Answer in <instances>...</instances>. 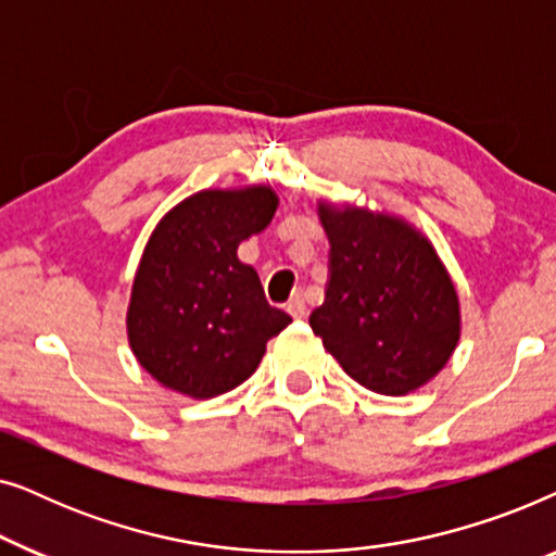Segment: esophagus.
I'll return each instance as SVG.
<instances>
[{
  "mask_svg": "<svg viewBox=\"0 0 556 556\" xmlns=\"http://www.w3.org/2000/svg\"><path fill=\"white\" fill-rule=\"evenodd\" d=\"M286 311H288V314H291L293 318H303V316H306V299H303V293H293L291 301H288Z\"/></svg>",
  "mask_w": 556,
  "mask_h": 556,
  "instance_id": "34e87169",
  "label": "esophagus"
}]
</instances>
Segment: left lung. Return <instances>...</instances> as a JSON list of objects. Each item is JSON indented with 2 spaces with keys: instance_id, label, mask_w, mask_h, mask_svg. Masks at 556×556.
<instances>
[{
  "instance_id": "left-lung-1",
  "label": "left lung",
  "mask_w": 556,
  "mask_h": 556,
  "mask_svg": "<svg viewBox=\"0 0 556 556\" xmlns=\"http://www.w3.org/2000/svg\"><path fill=\"white\" fill-rule=\"evenodd\" d=\"M331 242L308 324L354 382L387 397L428 384L460 339V301L435 245L405 217L318 200Z\"/></svg>"
}]
</instances>
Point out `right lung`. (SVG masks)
<instances>
[{
  "label": "right lung",
  "mask_w": 556,
  "mask_h": 556,
  "mask_svg": "<svg viewBox=\"0 0 556 556\" xmlns=\"http://www.w3.org/2000/svg\"><path fill=\"white\" fill-rule=\"evenodd\" d=\"M276 210V189L248 185L202 189L159 219L136 268L126 333L136 362L166 390L192 400L235 390L291 324L238 257Z\"/></svg>",
  "instance_id": "obj_1"
}]
</instances>
